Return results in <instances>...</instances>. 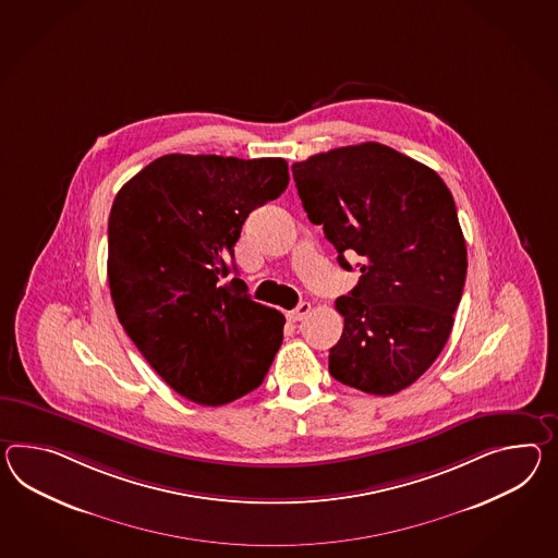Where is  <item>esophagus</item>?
<instances>
[{
  "label": "esophagus",
  "mask_w": 558,
  "mask_h": 558,
  "mask_svg": "<svg viewBox=\"0 0 558 558\" xmlns=\"http://www.w3.org/2000/svg\"><path fill=\"white\" fill-rule=\"evenodd\" d=\"M313 311V306H311V302H300L299 306L290 313V318L294 320V323H300V320H304L308 314Z\"/></svg>",
  "instance_id": "34e87169"
}]
</instances>
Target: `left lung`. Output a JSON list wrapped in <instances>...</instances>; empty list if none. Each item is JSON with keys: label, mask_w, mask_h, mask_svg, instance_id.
<instances>
[{"label": "left lung", "mask_w": 558, "mask_h": 558, "mask_svg": "<svg viewBox=\"0 0 558 558\" xmlns=\"http://www.w3.org/2000/svg\"><path fill=\"white\" fill-rule=\"evenodd\" d=\"M292 175L340 266L361 256L359 284L335 302L344 328L328 371L368 395L399 393L439 356L462 300L468 252L448 185L380 143L318 153Z\"/></svg>", "instance_id": "1"}]
</instances>
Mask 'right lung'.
Here are the masks:
<instances>
[{
  "instance_id": "right-lung-1",
  "label": "right lung",
  "mask_w": 558,
  "mask_h": 558,
  "mask_svg": "<svg viewBox=\"0 0 558 558\" xmlns=\"http://www.w3.org/2000/svg\"><path fill=\"white\" fill-rule=\"evenodd\" d=\"M284 159L163 155L126 181L109 218L110 296L161 379L218 408L262 385L284 316L250 299L233 245L250 211L288 187Z\"/></svg>"
}]
</instances>
